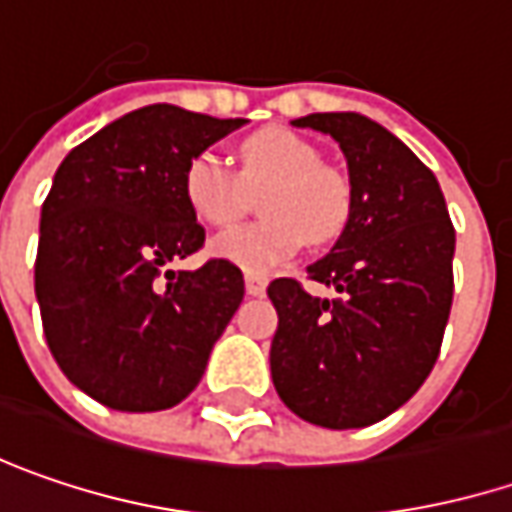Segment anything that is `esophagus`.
<instances>
[{
  "label": "esophagus",
  "mask_w": 512,
  "mask_h": 512,
  "mask_svg": "<svg viewBox=\"0 0 512 512\" xmlns=\"http://www.w3.org/2000/svg\"><path fill=\"white\" fill-rule=\"evenodd\" d=\"M266 284H269V278H266V275L246 272V292H249V295H263V292H266Z\"/></svg>",
  "instance_id": "34e87169"
}]
</instances>
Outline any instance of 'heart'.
Here are the masks:
<instances>
[{"label": "heart", "instance_id": "b5f03b06", "mask_svg": "<svg viewBox=\"0 0 512 512\" xmlns=\"http://www.w3.org/2000/svg\"><path fill=\"white\" fill-rule=\"evenodd\" d=\"M260 214L249 226L228 228L211 240V252L246 272H269L298 246L333 243L350 220V182L321 165L316 147L284 127H266L237 150V170L202 150L185 167L182 194L205 226H231L246 211V188H263Z\"/></svg>", "mask_w": 512, "mask_h": 512}]
</instances>
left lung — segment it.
Instances as JSON below:
<instances>
[{
	"mask_svg": "<svg viewBox=\"0 0 512 512\" xmlns=\"http://www.w3.org/2000/svg\"><path fill=\"white\" fill-rule=\"evenodd\" d=\"M336 138L350 176V220L307 275L269 284L278 330L269 350L278 397L324 429H362L408 403L432 374L452 310L455 228L435 173L359 112L292 121Z\"/></svg>",
	"mask_w": 512,
	"mask_h": 512,
	"instance_id": "left-lung-1",
	"label": "left lung"
}]
</instances>
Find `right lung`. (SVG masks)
I'll list each match as a JSON object with an SVG mask.
<instances>
[{"instance_id": "add662e5", "label": "right lung", "mask_w": 512, "mask_h": 512, "mask_svg": "<svg viewBox=\"0 0 512 512\" xmlns=\"http://www.w3.org/2000/svg\"><path fill=\"white\" fill-rule=\"evenodd\" d=\"M243 124L173 104L141 106L57 167L40 214L34 289L51 356L101 406L182 403L237 313L246 286L234 263L165 266L205 243L182 194L185 167Z\"/></svg>"}]
</instances>
